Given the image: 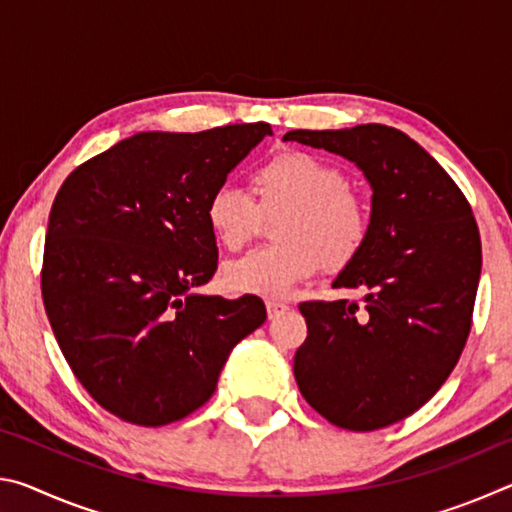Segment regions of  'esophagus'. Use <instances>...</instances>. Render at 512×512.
Returning a JSON list of instances; mask_svg holds the SVG:
<instances>
[{"instance_id":"esophagus-1","label":"esophagus","mask_w":512,"mask_h":512,"mask_svg":"<svg viewBox=\"0 0 512 512\" xmlns=\"http://www.w3.org/2000/svg\"><path fill=\"white\" fill-rule=\"evenodd\" d=\"M289 309V305H284L280 300H266V311H268V318H277L284 311Z\"/></svg>"}]
</instances>
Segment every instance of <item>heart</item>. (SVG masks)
Here are the masks:
<instances>
[{
  "instance_id": "obj_1",
  "label": "heart",
  "mask_w": 512,
  "mask_h": 512,
  "mask_svg": "<svg viewBox=\"0 0 512 512\" xmlns=\"http://www.w3.org/2000/svg\"><path fill=\"white\" fill-rule=\"evenodd\" d=\"M253 185L259 207L232 185L216 187L205 205L214 239L228 250L255 235L259 210H284L273 228L277 244L225 264L223 284L232 293L282 298L320 266L341 271L366 246L370 210L339 164L307 151H280L253 173Z\"/></svg>"
}]
</instances>
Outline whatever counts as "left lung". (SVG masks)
Instances as JSON below:
<instances>
[{"label": "left lung", "instance_id": "obj_1", "mask_svg": "<svg viewBox=\"0 0 512 512\" xmlns=\"http://www.w3.org/2000/svg\"><path fill=\"white\" fill-rule=\"evenodd\" d=\"M284 140L343 155L372 187L370 237L332 284L366 296L302 302L307 339L293 375L302 397L336 427H388L436 395L470 336L481 277L472 207L397 128L291 131Z\"/></svg>", "mask_w": 512, "mask_h": 512}]
</instances>
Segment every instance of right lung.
<instances>
[{"mask_svg":"<svg viewBox=\"0 0 512 512\" xmlns=\"http://www.w3.org/2000/svg\"><path fill=\"white\" fill-rule=\"evenodd\" d=\"M266 135L264 121L137 133L58 189L42 300L76 379L119 420H183L214 395L232 348L266 320L257 296L196 293L219 259L207 198Z\"/></svg>","mask_w":512,"mask_h":512,"instance_id":"add662e5","label":"right lung"}]
</instances>
